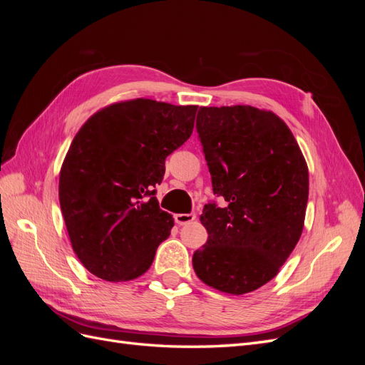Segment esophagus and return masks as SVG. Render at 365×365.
Segmentation results:
<instances>
[{
    "mask_svg": "<svg viewBox=\"0 0 365 365\" xmlns=\"http://www.w3.org/2000/svg\"><path fill=\"white\" fill-rule=\"evenodd\" d=\"M196 219L195 213H178L175 215V222L178 225H185V224H190Z\"/></svg>",
    "mask_w": 365,
    "mask_h": 365,
    "instance_id": "34e87169",
    "label": "esophagus"
}]
</instances>
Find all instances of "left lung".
Listing matches in <instances>:
<instances>
[{"instance_id":"left-lung-1","label":"left lung","mask_w":365,"mask_h":365,"mask_svg":"<svg viewBox=\"0 0 365 365\" xmlns=\"http://www.w3.org/2000/svg\"><path fill=\"white\" fill-rule=\"evenodd\" d=\"M196 129L213 192L227 204H205L208 239L193 269L220 292H252L277 275L302 236L307 164L284 121L264 109L202 106Z\"/></svg>"}]
</instances>
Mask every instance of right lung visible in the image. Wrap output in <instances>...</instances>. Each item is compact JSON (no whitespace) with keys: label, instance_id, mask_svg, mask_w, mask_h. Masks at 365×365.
I'll use <instances>...</instances> for the list:
<instances>
[{"label":"right lung","instance_id":"add662e5","mask_svg":"<svg viewBox=\"0 0 365 365\" xmlns=\"http://www.w3.org/2000/svg\"><path fill=\"white\" fill-rule=\"evenodd\" d=\"M197 106L134 98L97 111L77 132L59 175V202L77 259L96 277L145 274L173 217L153 187L189 140Z\"/></svg>","mask_w":365,"mask_h":365}]
</instances>
